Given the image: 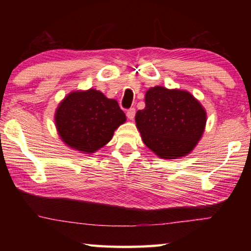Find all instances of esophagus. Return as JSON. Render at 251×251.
<instances>
[{
    "label": "esophagus",
    "mask_w": 251,
    "mask_h": 251,
    "mask_svg": "<svg viewBox=\"0 0 251 251\" xmlns=\"http://www.w3.org/2000/svg\"><path fill=\"white\" fill-rule=\"evenodd\" d=\"M135 114H136V109H135V108H129V109L126 112V116L128 117V120H134Z\"/></svg>",
    "instance_id": "obj_1"
}]
</instances>
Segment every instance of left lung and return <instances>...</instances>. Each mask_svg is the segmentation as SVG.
Segmentation results:
<instances>
[{
	"label": "left lung",
	"instance_id": "obj_1",
	"mask_svg": "<svg viewBox=\"0 0 251 251\" xmlns=\"http://www.w3.org/2000/svg\"><path fill=\"white\" fill-rule=\"evenodd\" d=\"M145 145L163 159L190 154L205 131L207 113L192 93L164 86L151 87L145 108L135 116Z\"/></svg>",
	"mask_w": 251,
	"mask_h": 251
}]
</instances>
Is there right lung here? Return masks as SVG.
Wrapping results in <instances>:
<instances>
[{
	"instance_id": "1",
	"label": "right lung",
	"mask_w": 251,
	"mask_h": 251,
	"mask_svg": "<svg viewBox=\"0 0 251 251\" xmlns=\"http://www.w3.org/2000/svg\"><path fill=\"white\" fill-rule=\"evenodd\" d=\"M54 122L67 147L91 155L112 139L114 131L126 122V115L116 100L90 88L69 93L55 110Z\"/></svg>"
}]
</instances>
